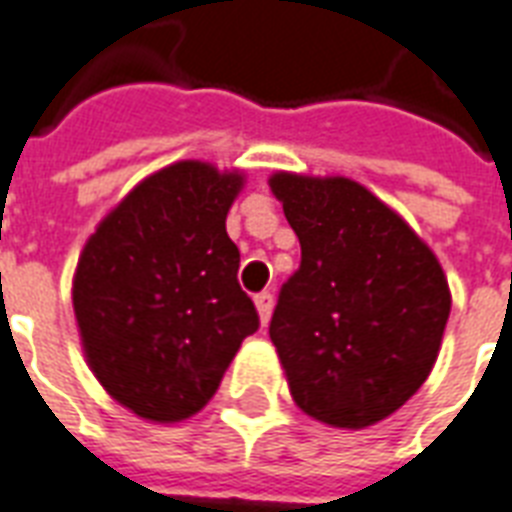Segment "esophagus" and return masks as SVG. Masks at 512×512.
<instances>
[{"label":"esophagus","mask_w":512,"mask_h":512,"mask_svg":"<svg viewBox=\"0 0 512 512\" xmlns=\"http://www.w3.org/2000/svg\"><path fill=\"white\" fill-rule=\"evenodd\" d=\"M255 306H257V314H260V322L268 325V319H271V311H273L271 292H260V295H255Z\"/></svg>","instance_id":"1"}]
</instances>
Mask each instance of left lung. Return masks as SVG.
I'll return each mask as SVG.
<instances>
[{
  "label": "left lung",
  "mask_w": 512,
  "mask_h": 512,
  "mask_svg": "<svg viewBox=\"0 0 512 512\" xmlns=\"http://www.w3.org/2000/svg\"><path fill=\"white\" fill-rule=\"evenodd\" d=\"M300 241L271 341L311 419L362 429L411 400L438 360L451 292L411 225L346 177L268 179Z\"/></svg>",
  "instance_id": "left-lung-1"
}]
</instances>
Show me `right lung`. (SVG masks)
Wrapping results in <instances>:
<instances>
[{
	"label": "right lung",
	"instance_id": "add662e5",
	"mask_svg": "<svg viewBox=\"0 0 512 512\" xmlns=\"http://www.w3.org/2000/svg\"><path fill=\"white\" fill-rule=\"evenodd\" d=\"M239 171L179 161L142 179L85 241L72 303L99 384L150 421L190 419L260 327L225 217Z\"/></svg>",
	"mask_w": 512,
	"mask_h": 512
}]
</instances>
